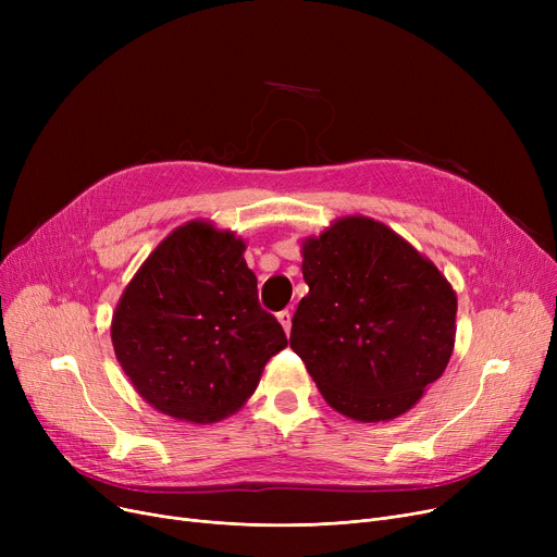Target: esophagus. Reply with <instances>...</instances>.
Wrapping results in <instances>:
<instances>
[{"label":"esophagus","mask_w":557,"mask_h":557,"mask_svg":"<svg viewBox=\"0 0 557 557\" xmlns=\"http://www.w3.org/2000/svg\"><path fill=\"white\" fill-rule=\"evenodd\" d=\"M277 320H280V325L284 327V332L288 334V332H290V311H288V309L280 311V313H277Z\"/></svg>","instance_id":"1"}]
</instances>
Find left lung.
Wrapping results in <instances>:
<instances>
[{"label":"left lung","mask_w":557,"mask_h":557,"mask_svg":"<svg viewBox=\"0 0 557 557\" xmlns=\"http://www.w3.org/2000/svg\"><path fill=\"white\" fill-rule=\"evenodd\" d=\"M309 294L290 349L320 395L357 422H388L441 379L456 343V290L382 221L352 214L302 239Z\"/></svg>","instance_id":"1"}]
</instances>
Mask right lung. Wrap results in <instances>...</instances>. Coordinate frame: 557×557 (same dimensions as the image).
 I'll list each match as a JSON object with an SVG mask.
<instances>
[{"instance_id":"1","label":"right lung","mask_w":557,"mask_h":557,"mask_svg":"<svg viewBox=\"0 0 557 557\" xmlns=\"http://www.w3.org/2000/svg\"><path fill=\"white\" fill-rule=\"evenodd\" d=\"M244 252L232 230L187 221L144 259L114 307L116 361L137 395L173 420L210 424L239 411L286 347Z\"/></svg>"}]
</instances>
